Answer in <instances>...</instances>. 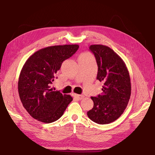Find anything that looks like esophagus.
Listing matches in <instances>:
<instances>
[{"label": "esophagus", "mask_w": 155, "mask_h": 155, "mask_svg": "<svg viewBox=\"0 0 155 155\" xmlns=\"http://www.w3.org/2000/svg\"><path fill=\"white\" fill-rule=\"evenodd\" d=\"M74 97L76 98H77L78 100H81V99H83V98L84 97L83 95H80V94H74Z\"/></svg>", "instance_id": "1"}]
</instances>
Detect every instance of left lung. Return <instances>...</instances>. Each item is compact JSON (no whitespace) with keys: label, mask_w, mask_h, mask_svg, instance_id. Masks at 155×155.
<instances>
[{"label":"left lung","mask_w":155,"mask_h":155,"mask_svg":"<svg viewBox=\"0 0 155 155\" xmlns=\"http://www.w3.org/2000/svg\"><path fill=\"white\" fill-rule=\"evenodd\" d=\"M89 48L98 65L97 79L103 83V86L101 94L91 97L94 106L87 115L97 124H109L120 117L129 101V72L123 59L110 47L93 45Z\"/></svg>","instance_id":"left-lung-1"}]
</instances>
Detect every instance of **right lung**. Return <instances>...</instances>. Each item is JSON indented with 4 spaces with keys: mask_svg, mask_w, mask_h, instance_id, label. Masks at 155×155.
<instances>
[{
    "mask_svg": "<svg viewBox=\"0 0 155 155\" xmlns=\"http://www.w3.org/2000/svg\"><path fill=\"white\" fill-rule=\"evenodd\" d=\"M78 45H56L41 48L29 57L20 73L18 90L23 107L35 119L51 123L60 118L71 95L54 91L51 87L62 62L78 50Z\"/></svg>",
    "mask_w": 155,
    "mask_h": 155,
    "instance_id": "add662e5",
    "label": "right lung"
}]
</instances>
